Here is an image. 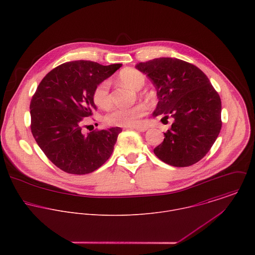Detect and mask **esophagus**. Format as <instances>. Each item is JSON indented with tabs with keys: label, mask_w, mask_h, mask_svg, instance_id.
<instances>
[{
	"label": "esophagus",
	"mask_w": 255,
	"mask_h": 255,
	"mask_svg": "<svg viewBox=\"0 0 255 255\" xmlns=\"http://www.w3.org/2000/svg\"><path fill=\"white\" fill-rule=\"evenodd\" d=\"M132 129H135V130H137L139 132H145L146 130H148V127L147 126H138V127H134Z\"/></svg>",
	"instance_id": "34e87169"
}]
</instances>
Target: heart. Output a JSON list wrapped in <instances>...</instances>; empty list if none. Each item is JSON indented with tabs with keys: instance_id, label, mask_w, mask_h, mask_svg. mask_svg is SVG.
<instances>
[{
	"instance_id": "heart-1",
	"label": "heart",
	"mask_w": 255,
	"mask_h": 255,
	"mask_svg": "<svg viewBox=\"0 0 255 255\" xmlns=\"http://www.w3.org/2000/svg\"><path fill=\"white\" fill-rule=\"evenodd\" d=\"M119 80L134 90H139L145 83V78L141 72L134 68H126L119 75ZM110 81L101 82L93 92V100L99 108H107L111 103ZM146 113V108L143 105L133 107H117L109 112L105 120L108 124L122 127H136L141 124L143 116Z\"/></svg>"
}]
</instances>
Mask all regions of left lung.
<instances>
[{
  "mask_svg": "<svg viewBox=\"0 0 255 255\" xmlns=\"http://www.w3.org/2000/svg\"><path fill=\"white\" fill-rule=\"evenodd\" d=\"M135 67L150 79L157 91L158 102L152 115L174 119L154 154L176 167L195 164L208 153L220 133L219 95L200 68L184 60L159 57Z\"/></svg>",
  "mask_w": 255,
  "mask_h": 255,
  "instance_id": "1",
  "label": "left lung"
}]
</instances>
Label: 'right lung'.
Listing matches in <instances>:
<instances>
[{"instance_id": "obj_1", "label": "right lung", "mask_w": 255, "mask_h": 255, "mask_svg": "<svg viewBox=\"0 0 255 255\" xmlns=\"http://www.w3.org/2000/svg\"><path fill=\"white\" fill-rule=\"evenodd\" d=\"M121 63L102 65L89 60L58 65L44 77L31 103V131L41 150L61 170L86 174L111 156L120 127L82 132L84 118L93 115L95 88Z\"/></svg>"}]
</instances>
